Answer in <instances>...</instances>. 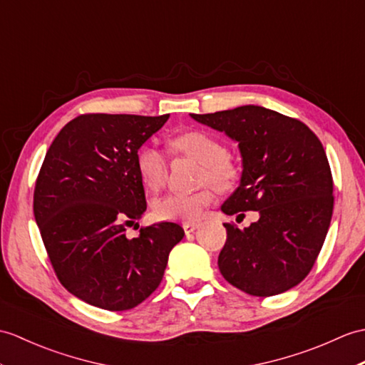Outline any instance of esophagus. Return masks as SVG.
I'll return each mask as SVG.
<instances>
[{
  "instance_id": "esophagus-1",
  "label": "esophagus",
  "mask_w": 365,
  "mask_h": 365,
  "mask_svg": "<svg viewBox=\"0 0 365 365\" xmlns=\"http://www.w3.org/2000/svg\"><path fill=\"white\" fill-rule=\"evenodd\" d=\"M199 225H200L199 222H185V224H183V230H185L186 235H190V233H192L194 230H197Z\"/></svg>"
}]
</instances>
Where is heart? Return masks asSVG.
Listing matches in <instances>:
<instances>
[{
	"label": "heart",
	"mask_w": 365,
	"mask_h": 365,
	"mask_svg": "<svg viewBox=\"0 0 365 365\" xmlns=\"http://www.w3.org/2000/svg\"><path fill=\"white\" fill-rule=\"evenodd\" d=\"M171 146L180 154L202 163L200 182H211L217 188H227L236 179V166L227 155L224 143L203 130H188L171 140ZM137 168L143 183L150 191H160L168 179V157L155 144H144L137 154ZM215 199L210 185L192 192H173L154 202V215L162 221L194 222Z\"/></svg>",
	"instance_id": "b5f03b06"
}]
</instances>
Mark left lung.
Returning <instances> with one entry per match:
<instances>
[{
	"label": "left lung",
	"instance_id": "8db88e82",
	"mask_svg": "<svg viewBox=\"0 0 365 365\" xmlns=\"http://www.w3.org/2000/svg\"><path fill=\"white\" fill-rule=\"evenodd\" d=\"M191 118L238 141L241 183L221 210L259 213L244 230L224 224L222 277L257 297L297 286L314 266L333 216V177L320 140L302 121L259 106Z\"/></svg>",
	"mask_w": 365,
	"mask_h": 365
}]
</instances>
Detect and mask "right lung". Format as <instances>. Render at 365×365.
<instances>
[{"instance_id": "1", "label": "right lung", "mask_w": 365, "mask_h": 365, "mask_svg": "<svg viewBox=\"0 0 365 365\" xmlns=\"http://www.w3.org/2000/svg\"><path fill=\"white\" fill-rule=\"evenodd\" d=\"M169 115L87 113L51 144L34 190V216L58 282L108 311L132 309L162 282L169 252L183 238L175 222L125 228L146 211L138 149Z\"/></svg>"}]
</instances>
